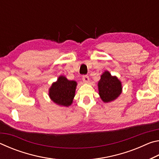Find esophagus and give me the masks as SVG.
<instances>
[{
  "mask_svg": "<svg viewBox=\"0 0 159 159\" xmlns=\"http://www.w3.org/2000/svg\"><path fill=\"white\" fill-rule=\"evenodd\" d=\"M83 80L84 83H88V81H89V77H88L87 75H83Z\"/></svg>",
  "mask_w": 159,
  "mask_h": 159,
  "instance_id": "esophagus-1",
  "label": "esophagus"
}]
</instances>
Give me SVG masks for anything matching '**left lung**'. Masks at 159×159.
<instances>
[{"label":"left lung","instance_id":"obj_1","mask_svg":"<svg viewBox=\"0 0 159 159\" xmlns=\"http://www.w3.org/2000/svg\"><path fill=\"white\" fill-rule=\"evenodd\" d=\"M98 89L102 101L109 102L116 99L121 93V83L116 77L112 76L109 71H105L98 83Z\"/></svg>","mask_w":159,"mask_h":159}]
</instances>
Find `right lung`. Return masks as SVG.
Instances as JSON below:
<instances>
[{
	"instance_id": "right-lung-1",
	"label": "right lung",
	"mask_w": 159,
	"mask_h": 159,
	"mask_svg": "<svg viewBox=\"0 0 159 159\" xmlns=\"http://www.w3.org/2000/svg\"><path fill=\"white\" fill-rule=\"evenodd\" d=\"M76 85V81L69 80L66 77L61 76L50 88V98L59 105L69 107L74 98Z\"/></svg>"
}]
</instances>
